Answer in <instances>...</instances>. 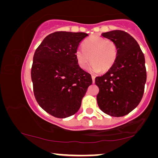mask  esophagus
I'll list each match as a JSON object with an SVG mask.
<instances>
[{"mask_svg":"<svg viewBox=\"0 0 158 158\" xmlns=\"http://www.w3.org/2000/svg\"><path fill=\"white\" fill-rule=\"evenodd\" d=\"M92 79L93 83H94V81H95V76H94V75H92Z\"/></svg>","mask_w":158,"mask_h":158,"instance_id":"obj_1","label":"esophagus"}]
</instances>
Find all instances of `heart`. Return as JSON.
Returning <instances> with one entry per match:
<instances>
[{"instance_id":"b5f03b06","label":"heart","mask_w":158,"mask_h":158,"mask_svg":"<svg viewBox=\"0 0 158 158\" xmlns=\"http://www.w3.org/2000/svg\"><path fill=\"white\" fill-rule=\"evenodd\" d=\"M118 49L114 41L94 35L84 42L83 48H77L75 57L79 66L83 69L87 67L90 60L92 61L89 71L99 73L110 69L116 61Z\"/></svg>"}]
</instances>
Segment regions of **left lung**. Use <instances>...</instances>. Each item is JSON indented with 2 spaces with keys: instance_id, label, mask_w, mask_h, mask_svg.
I'll return each instance as SVG.
<instances>
[{
  "instance_id": "obj_1",
  "label": "left lung",
  "mask_w": 158,
  "mask_h": 158,
  "mask_svg": "<svg viewBox=\"0 0 158 158\" xmlns=\"http://www.w3.org/2000/svg\"><path fill=\"white\" fill-rule=\"evenodd\" d=\"M102 36L114 41L118 53L112 67L95 78L99 88L97 104L105 114L123 117L143 98L147 79L145 56L136 40L127 32L115 30L102 33Z\"/></svg>"
}]
</instances>
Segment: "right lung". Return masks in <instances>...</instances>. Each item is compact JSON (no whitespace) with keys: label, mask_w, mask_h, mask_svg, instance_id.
<instances>
[{"label":"right lung","mask_w":158,"mask_h":158,"mask_svg":"<svg viewBox=\"0 0 158 158\" xmlns=\"http://www.w3.org/2000/svg\"><path fill=\"white\" fill-rule=\"evenodd\" d=\"M86 36L82 32L53 33L34 53L31 80L35 98L44 111L57 118L76 114L92 84L91 75L80 67L75 57Z\"/></svg>","instance_id":"add662e5"}]
</instances>
